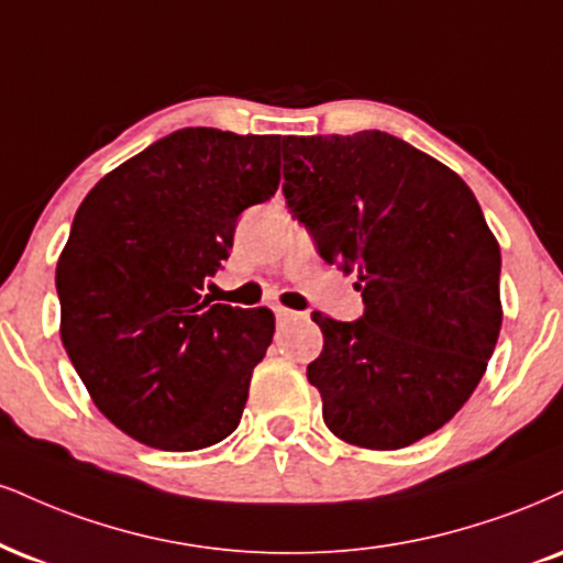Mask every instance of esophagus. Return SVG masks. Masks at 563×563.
<instances>
[{
  "label": "esophagus",
  "mask_w": 563,
  "mask_h": 563,
  "mask_svg": "<svg viewBox=\"0 0 563 563\" xmlns=\"http://www.w3.org/2000/svg\"><path fill=\"white\" fill-rule=\"evenodd\" d=\"M275 317L280 322H286V320H296V317H299V311H294V309H286V307H275Z\"/></svg>",
  "instance_id": "obj_1"
}]
</instances>
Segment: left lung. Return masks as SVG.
Instances as JSON below:
<instances>
[{
    "label": "left lung",
    "mask_w": 563,
    "mask_h": 563,
    "mask_svg": "<svg viewBox=\"0 0 563 563\" xmlns=\"http://www.w3.org/2000/svg\"><path fill=\"white\" fill-rule=\"evenodd\" d=\"M283 159L290 212L364 299L356 322L311 314L324 424L358 449L417 443L462 409L498 343L496 235L451 167L390 133L286 135Z\"/></svg>",
    "instance_id": "8db88e82"
}]
</instances>
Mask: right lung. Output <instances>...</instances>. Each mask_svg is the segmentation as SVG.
I'll return each mask as SVG.
<instances>
[{
  "instance_id": "add662e5",
  "label": "right lung",
  "mask_w": 563,
  "mask_h": 563,
  "mask_svg": "<svg viewBox=\"0 0 563 563\" xmlns=\"http://www.w3.org/2000/svg\"><path fill=\"white\" fill-rule=\"evenodd\" d=\"M277 186L280 135L183 128L78 207L54 277L59 335L97 409L139 443L199 451L239 428L275 314L201 290L239 214Z\"/></svg>"
}]
</instances>
